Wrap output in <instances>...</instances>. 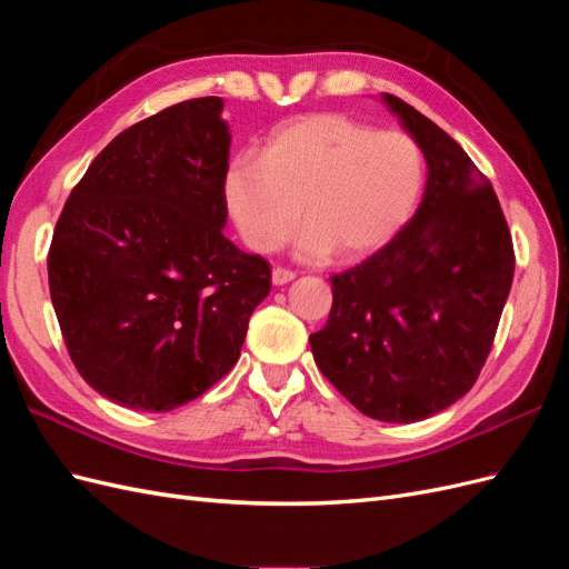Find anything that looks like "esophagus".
I'll list each match as a JSON object with an SVG mask.
<instances>
[{
  "label": "esophagus",
  "mask_w": 569,
  "mask_h": 569,
  "mask_svg": "<svg viewBox=\"0 0 569 569\" xmlns=\"http://www.w3.org/2000/svg\"><path fill=\"white\" fill-rule=\"evenodd\" d=\"M295 278H297V272H291V270H287V268H274V270H272V284H274V287H282V284L295 280Z\"/></svg>",
  "instance_id": "esophagus-1"
}]
</instances>
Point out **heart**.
<instances>
[{"label":"heart","instance_id":"1","mask_svg":"<svg viewBox=\"0 0 569 569\" xmlns=\"http://www.w3.org/2000/svg\"><path fill=\"white\" fill-rule=\"evenodd\" d=\"M422 187L425 159L410 134L343 113L287 120L258 161L234 157L222 173L226 209L253 251L278 249L301 213L303 261H358L382 249L416 213Z\"/></svg>","mask_w":569,"mask_h":569}]
</instances>
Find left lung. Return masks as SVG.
Masks as SVG:
<instances>
[{
    "label": "left lung",
    "instance_id": "1",
    "mask_svg": "<svg viewBox=\"0 0 569 569\" xmlns=\"http://www.w3.org/2000/svg\"><path fill=\"white\" fill-rule=\"evenodd\" d=\"M427 161L416 216L387 247L332 278L311 335L318 368L368 418L418 422L477 382L510 295L515 253L491 182L418 109L382 94Z\"/></svg>",
    "mask_w": 569,
    "mask_h": 569
}]
</instances>
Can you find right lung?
Wrapping results in <instances>:
<instances>
[{
    "mask_svg": "<svg viewBox=\"0 0 569 569\" xmlns=\"http://www.w3.org/2000/svg\"><path fill=\"white\" fill-rule=\"evenodd\" d=\"M230 140L220 97L180 101L120 132L63 206L51 303L82 380L118 406L194 401L237 363L268 297L266 258L222 234Z\"/></svg>",
    "mask_w": 569,
    "mask_h": 569,
    "instance_id": "obj_1",
    "label": "right lung"
}]
</instances>
